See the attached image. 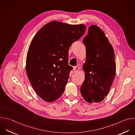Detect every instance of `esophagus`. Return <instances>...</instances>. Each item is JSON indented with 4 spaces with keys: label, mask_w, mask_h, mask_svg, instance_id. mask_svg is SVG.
Returning <instances> with one entry per match:
<instances>
[{
    "label": "esophagus",
    "mask_w": 135,
    "mask_h": 135,
    "mask_svg": "<svg viewBox=\"0 0 135 135\" xmlns=\"http://www.w3.org/2000/svg\"><path fill=\"white\" fill-rule=\"evenodd\" d=\"M79 70V66H76L74 67V72H78Z\"/></svg>",
    "instance_id": "esophagus-1"
}]
</instances>
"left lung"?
<instances>
[{
  "mask_svg": "<svg viewBox=\"0 0 135 135\" xmlns=\"http://www.w3.org/2000/svg\"><path fill=\"white\" fill-rule=\"evenodd\" d=\"M83 43L86 56L83 65L85 79L80 92L86 102L99 103L108 95L115 76L113 49L104 32L97 25L89 27Z\"/></svg>",
  "mask_w": 135,
  "mask_h": 135,
  "instance_id": "1",
  "label": "left lung"
}]
</instances>
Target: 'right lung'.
Instances as JSON below:
<instances>
[{"label":"right lung","mask_w":135,"mask_h":135,"mask_svg":"<svg viewBox=\"0 0 135 135\" xmlns=\"http://www.w3.org/2000/svg\"><path fill=\"white\" fill-rule=\"evenodd\" d=\"M85 32L83 24L52 21L33 37L27 54L26 70L33 89L44 101L53 102L63 94L72 69L68 65L69 49Z\"/></svg>","instance_id":"obj_1"}]
</instances>
